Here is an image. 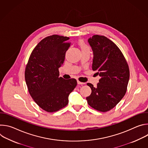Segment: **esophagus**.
<instances>
[{
  "mask_svg": "<svg viewBox=\"0 0 148 148\" xmlns=\"http://www.w3.org/2000/svg\"><path fill=\"white\" fill-rule=\"evenodd\" d=\"M77 83H78V84H80V85H82V84H84V82H80V81H78V80H77Z\"/></svg>",
  "mask_w": 148,
  "mask_h": 148,
  "instance_id": "obj_1",
  "label": "esophagus"
}]
</instances>
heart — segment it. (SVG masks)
Segmentation results:
<instances>
[{
  "label": "heart",
  "instance_id": "1",
  "mask_svg": "<svg viewBox=\"0 0 148 148\" xmlns=\"http://www.w3.org/2000/svg\"><path fill=\"white\" fill-rule=\"evenodd\" d=\"M78 44L79 46L80 47L82 51L90 50V47H88V46L86 43V42L84 41V40L82 39L79 40V41L78 42Z\"/></svg>",
  "mask_w": 148,
  "mask_h": 148
}]
</instances>
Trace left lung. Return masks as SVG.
I'll return each mask as SVG.
<instances>
[{
  "label": "left lung",
  "instance_id": "8db88e82",
  "mask_svg": "<svg viewBox=\"0 0 148 148\" xmlns=\"http://www.w3.org/2000/svg\"><path fill=\"white\" fill-rule=\"evenodd\" d=\"M88 41L94 54L92 69L101 78L95 87L87 83L92 91L86 99L92 108L107 112L116 106L126 92L129 66L120 49L107 37L94 35Z\"/></svg>",
  "mask_w": 148,
  "mask_h": 148
}]
</instances>
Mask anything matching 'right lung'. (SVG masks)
Segmentation results:
<instances>
[{
	"label": "right lung",
	"instance_id": "right-lung-1",
	"mask_svg": "<svg viewBox=\"0 0 148 148\" xmlns=\"http://www.w3.org/2000/svg\"><path fill=\"white\" fill-rule=\"evenodd\" d=\"M69 37L54 34L41 40L32 51L25 69V80L30 95L48 112H56L69 103V95L76 87L74 78L59 77L70 47Z\"/></svg>",
	"mask_w": 148,
	"mask_h": 148
}]
</instances>
